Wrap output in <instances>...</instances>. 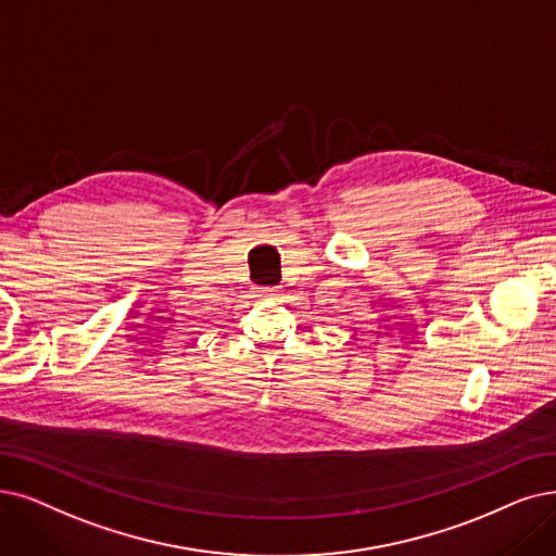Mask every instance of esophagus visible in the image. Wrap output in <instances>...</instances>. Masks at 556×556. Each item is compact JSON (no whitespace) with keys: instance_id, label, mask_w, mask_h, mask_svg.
Masks as SVG:
<instances>
[{"instance_id":"esophagus-1","label":"esophagus","mask_w":556,"mask_h":556,"mask_svg":"<svg viewBox=\"0 0 556 556\" xmlns=\"http://www.w3.org/2000/svg\"><path fill=\"white\" fill-rule=\"evenodd\" d=\"M257 290H260L262 294H271V292H274V287H257Z\"/></svg>"}]
</instances>
